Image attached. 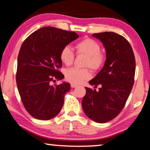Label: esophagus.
<instances>
[{"mask_svg": "<svg viewBox=\"0 0 150 150\" xmlns=\"http://www.w3.org/2000/svg\"><path fill=\"white\" fill-rule=\"evenodd\" d=\"M70 85H71L72 88H77V87H78V85H75V84H73V83L70 84Z\"/></svg>", "mask_w": 150, "mask_h": 150, "instance_id": "34e87169", "label": "esophagus"}]
</instances>
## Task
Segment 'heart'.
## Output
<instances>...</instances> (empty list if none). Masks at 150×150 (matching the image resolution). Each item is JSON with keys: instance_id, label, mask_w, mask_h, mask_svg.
<instances>
[{"instance_id": "1", "label": "heart", "mask_w": 150, "mask_h": 150, "mask_svg": "<svg viewBox=\"0 0 150 150\" xmlns=\"http://www.w3.org/2000/svg\"><path fill=\"white\" fill-rule=\"evenodd\" d=\"M75 47L78 55L86 56L84 67H89L93 70H98L104 65L105 55L100 51V45L97 41L91 38H85L78 42ZM60 57L65 65L70 66L73 63L75 53L70 46L66 45L60 51ZM65 76L70 83L80 84L91 78V73L88 68L72 67L65 70Z\"/></svg>"}]
</instances>
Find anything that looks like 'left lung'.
<instances>
[{
	"label": "left lung",
	"instance_id": "8db88e82",
	"mask_svg": "<svg viewBox=\"0 0 150 150\" xmlns=\"http://www.w3.org/2000/svg\"><path fill=\"white\" fill-rule=\"evenodd\" d=\"M106 50V60L99 73L89 83L97 88H86L82 101L85 115L98 123L116 117L125 105L134 82L135 58L129 42L112 32L94 33Z\"/></svg>",
	"mask_w": 150,
	"mask_h": 150
}]
</instances>
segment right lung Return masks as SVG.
<instances>
[{
    "mask_svg": "<svg viewBox=\"0 0 150 150\" xmlns=\"http://www.w3.org/2000/svg\"><path fill=\"white\" fill-rule=\"evenodd\" d=\"M79 37L71 31L44 27L30 34L20 49L16 83L24 108L32 117L47 120L60 112L70 84L51 85L63 74L60 51Z\"/></svg>",
    "mask_w": 150,
    "mask_h": 150,
    "instance_id": "obj_1",
    "label": "right lung"
}]
</instances>
